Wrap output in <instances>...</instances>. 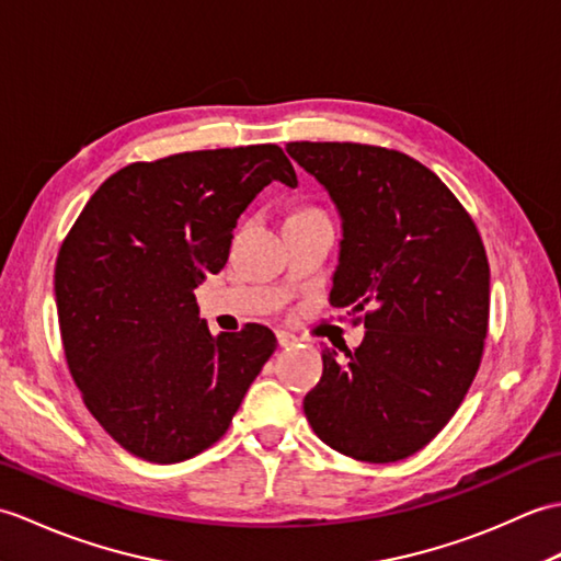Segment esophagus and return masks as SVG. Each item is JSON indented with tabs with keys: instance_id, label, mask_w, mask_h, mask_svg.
<instances>
[{
	"instance_id": "esophagus-1",
	"label": "esophagus",
	"mask_w": 561,
	"mask_h": 561,
	"mask_svg": "<svg viewBox=\"0 0 561 561\" xmlns=\"http://www.w3.org/2000/svg\"><path fill=\"white\" fill-rule=\"evenodd\" d=\"M276 339H278V345L280 347H290V345H295L297 343V339L293 333H288V331H278L276 333Z\"/></svg>"
}]
</instances>
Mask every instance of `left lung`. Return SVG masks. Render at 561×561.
Masks as SVG:
<instances>
[{
	"instance_id": "1",
	"label": "left lung",
	"mask_w": 561,
	"mask_h": 561,
	"mask_svg": "<svg viewBox=\"0 0 561 561\" xmlns=\"http://www.w3.org/2000/svg\"><path fill=\"white\" fill-rule=\"evenodd\" d=\"M285 151L341 216L331 305L367 309V333L347 359L321 351L305 415L331 449L393 463L437 437L476 379L490 317L488 254L449 186L410 156L335 141Z\"/></svg>"
}]
</instances>
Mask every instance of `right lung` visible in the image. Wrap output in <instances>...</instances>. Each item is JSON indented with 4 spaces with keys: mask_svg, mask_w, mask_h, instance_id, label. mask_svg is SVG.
Returning a JSON list of instances; mask_svg holds the SVG:
<instances>
[{
    "mask_svg": "<svg viewBox=\"0 0 561 561\" xmlns=\"http://www.w3.org/2000/svg\"><path fill=\"white\" fill-rule=\"evenodd\" d=\"M271 182L297 184L278 146L131 163L83 206L55 266L61 345L83 403L129 454L180 463L228 432L276 351L259 323L208 331L194 290Z\"/></svg>",
    "mask_w": 561,
    "mask_h": 561,
    "instance_id": "obj_1",
    "label": "right lung"
}]
</instances>
